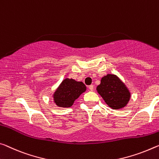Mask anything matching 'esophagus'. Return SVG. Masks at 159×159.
Segmentation results:
<instances>
[{"mask_svg": "<svg viewBox=\"0 0 159 159\" xmlns=\"http://www.w3.org/2000/svg\"><path fill=\"white\" fill-rule=\"evenodd\" d=\"M89 88L90 90H93V89H94V86H93V85H89Z\"/></svg>", "mask_w": 159, "mask_h": 159, "instance_id": "esophagus-1", "label": "esophagus"}]
</instances>
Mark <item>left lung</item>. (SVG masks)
I'll use <instances>...</instances> for the list:
<instances>
[{
  "mask_svg": "<svg viewBox=\"0 0 159 159\" xmlns=\"http://www.w3.org/2000/svg\"><path fill=\"white\" fill-rule=\"evenodd\" d=\"M96 90L106 104L113 110L125 107L130 100L129 89L120 78L114 74L103 76Z\"/></svg>",
  "mask_w": 159,
  "mask_h": 159,
  "instance_id": "8db88e82",
  "label": "left lung"
}]
</instances>
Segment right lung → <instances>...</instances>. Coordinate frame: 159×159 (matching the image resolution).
I'll list each match as a JSON object with an SVG mask.
<instances>
[{"label": "right lung", "instance_id": "right-lung-1", "mask_svg": "<svg viewBox=\"0 0 159 159\" xmlns=\"http://www.w3.org/2000/svg\"><path fill=\"white\" fill-rule=\"evenodd\" d=\"M86 90V87L81 81L72 79H65L55 90L53 95L54 102L58 107H71L75 100Z\"/></svg>", "mask_w": 159, "mask_h": 159}]
</instances>
